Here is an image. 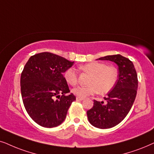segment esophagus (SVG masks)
<instances>
[{
	"label": "esophagus",
	"instance_id": "34e87169",
	"mask_svg": "<svg viewBox=\"0 0 154 154\" xmlns=\"http://www.w3.org/2000/svg\"><path fill=\"white\" fill-rule=\"evenodd\" d=\"M77 98V101H82V100H84V99H85V98H82V97H79V96H77V98Z\"/></svg>",
	"mask_w": 154,
	"mask_h": 154
}]
</instances>
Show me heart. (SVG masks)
I'll list each match as a JSON object with an SVG mask.
<instances>
[{
  "label": "heart",
  "instance_id": "b5f03b06",
  "mask_svg": "<svg viewBox=\"0 0 154 154\" xmlns=\"http://www.w3.org/2000/svg\"><path fill=\"white\" fill-rule=\"evenodd\" d=\"M83 71L91 74L87 87H77L73 89L77 96L85 98L94 94H106L113 89L118 79V69L114 65H107L101 62H91L82 65ZM64 78L67 84L75 86L78 82V73L74 67H69L65 72Z\"/></svg>",
  "mask_w": 154,
  "mask_h": 154
}]
</instances>
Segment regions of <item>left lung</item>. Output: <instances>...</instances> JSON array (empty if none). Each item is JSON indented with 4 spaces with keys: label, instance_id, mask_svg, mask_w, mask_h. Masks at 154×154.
Listing matches in <instances>:
<instances>
[{
    "label": "left lung",
    "instance_id": "8db88e82",
    "mask_svg": "<svg viewBox=\"0 0 154 154\" xmlns=\"http://www.w3.org/2000/svg\"><path fill=\"white\" fill-rule=\"evenodd\" d=\"M98 60L116 63L119 69L118 79L105 97L106 103L94 100V106L87 110V114L92 125L108 129L122 121L130 112L137 96L138 79L132 61L121 55L106 56Z\"/></svg>",
    "mask_w": 154,
    "mask_h": 154
}]
</instances>
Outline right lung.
I'll return each mask as SVG.
<instances>
[{"label":"right lung","mask_w":154,"mask_h":154,"mask_svg":"<svg viewBox=\"0 0 154 154\" xmlns=\"http://www.w3.org/2000/svg\"><path fill=\"white\" fill-rule=\"evenodd\" d=\"M74 62L49 52L31 56L21 74L24 108L31 118L44 128L58 126L76 100L63 76Z\"/></svg>","instance_id":"obj_1"}]
</instances>
